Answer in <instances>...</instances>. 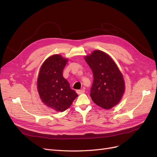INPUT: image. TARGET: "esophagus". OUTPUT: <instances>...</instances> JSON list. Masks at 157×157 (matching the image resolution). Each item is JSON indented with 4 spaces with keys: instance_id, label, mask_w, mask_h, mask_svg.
I'll return each mask as SVG.
<instances>
[{
    "instance_id": "1",
    "label": "esophagus",
    "mask_w": 157,
    "mask_h": 157,
    "mask_svg": "<svg viewBox=\"0 0 157 157\" xmlns=\"http://www.w3.org/2000/svg\"><path fill=\"white\" fill-rule=\"evenodd\" d=\"M85 92V90L84 89H82V90H77V93L78 94H83Z\"/></svg>"
}]
</instances>
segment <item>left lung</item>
I'll use <instances>...</instances> for the list:
<instances>
[{"label": "left lung", "mask_w": 157, "mask_h": 157, "mask_svg": "<svg viewBox=\"0 0 157 157\" xmlns=\"http://www.w3.org/2000/svg\"><path fill=\"white\" fill-rule=\"evenodd\" d=\"M84 59L94 76L90 90L92 99L98 106L110 109L119 103L124 92L122 73L110 56L101 50H94Z\"/></svg>", "instance_id": "1"}]
</instances>
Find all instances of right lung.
I'll return each instance as SVG.
<instances>
[{"mask_svg": "<svg viewBox=\"0 0 157 157\" xmlns=\"http://www.w3.org/2000/svg\"><path fill=\"white\" fill-rule=\"evenodd\" d=\"M67 61L60 55L49 57L41 66L37 79V89L42 101L58 112L67 109L78 96L63 77Z\"/></svg>", "mask_w": 157, "mask_h": 157, "instance_id": "1", "label": "right lung"}]
</instances>
